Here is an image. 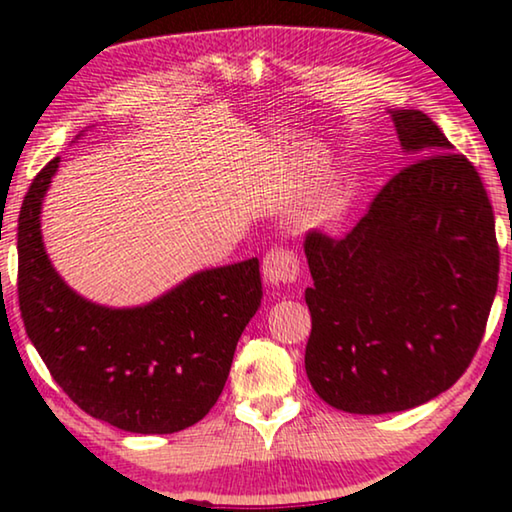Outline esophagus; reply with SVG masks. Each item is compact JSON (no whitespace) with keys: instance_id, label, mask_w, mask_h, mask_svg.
<instances>
[{"instance_id":"34e87169","label":"esophagus","mask_w":512,"mask_h":512,"mask_svg":"<svg viewBox=\"0 0 512 512\" xmlns=\"http://www.w3.org/2000/svg\"><path fill=\"white\" fill-rule=\"evenodd\" d=\"M300 275V262L291 250L273 248L268 250L262 264V277L271 289H280L284 284L296 282Z\"/></svg>"}]
</instances>
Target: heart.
Segmentation results:
<instances>
[{
    "label": "heart",
    "mask_w": 512,
    "mask_h": 512,
    "mask_svg": "<svg viewBox=\"0 0 512 512\" xmlns=\"http://www.w3.org/2000/svg\"><path fill=\"white\" fill-rule=\"evenodd\" d=\"M354 198V185L350 180H336L318 201L302 214V228L307 230H334L339 228Z\"/></svg>",
    "instance_id": "heart-1"
}]
</instances>
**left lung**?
<instances>
[{"label":"left lung","mask_w":512,"mask_h":512,"mask_svg":"<svg viewBox=\"0 0 512 512\" xmlns=\"http://www.w3.org/2000/svg\"><path fill=\"white\" fill-rule=\"evenodd\" d=\"M415 155L343 239L311 232L307 377L334 409H413L470 366L497 293L495 216L472 162L420 110H388Z\"/></svg>","instance_id":"obj_1"}]
</instances>
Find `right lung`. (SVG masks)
Segmentation results:
<instances>
[{"label":"right lung","mask_w":512,"mask_h":512,"mask_svg":"<svg viewBox=\"0 0 512 512\" xmlns=\"http://www.w3.org/2000/svg\"><path fill=\"white\" fill-rule=\"evenodd\" d=\"M58 162L33 178L17 221V296L31 343L92 418L131 433L192 427L219 400L239 336L262 305L257 257L196 271L137 307L83 298L42 239V203Z\"/></svg>","instance_id":"right-lung-1"}]
</instances>
